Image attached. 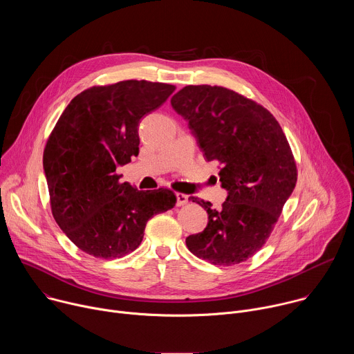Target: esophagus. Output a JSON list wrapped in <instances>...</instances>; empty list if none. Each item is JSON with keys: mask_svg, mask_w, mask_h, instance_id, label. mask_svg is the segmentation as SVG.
<instances>
[{"mask_svg": "<svg viewBox=\"0 0 354 354\" xmlns=\"http://www.w3.org/2000/svg\"><path fill=\"white\" fill-rule=\"evenodd\" d=\"M189 201V196L183 193H176V206H183Z\"/></svg>", "mask_w": 354, "mask_h": 354, "instance_id": "34e87169", "label": "esophagus"}]
</instances>
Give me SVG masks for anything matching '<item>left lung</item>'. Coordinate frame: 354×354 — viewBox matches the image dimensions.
I'll use <instances>...</instances> for the list:
<instances>
[{
    "label": "left lung",
    "mask_w": 354,
    "mask_h": 354,
    "mask_svg": "<svg viewBox=\"0 0 354 354\" xmlns=\"http://www.w3.org/2000/svg\"><path fill=\"white\" fill-rule=\"evenodd\" d=\"M171 105L207 161H218L221 209L190 197L209 214L207 227L186 238L193 255L213 265L245 262L263 246L297 182L288 141L273 115L245 96L210 85H187Z\"/></svg>",
    "instance_id": "left-lung-1"
}]
</instances>
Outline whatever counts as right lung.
Wrapping results in <instances>:
<instances>
[{
    "mask_svg": "<svg viewBox=\"0 0 354 354\" xmlns=\"http://www.w3.org/2000/svg\"><path fill=\"white\" fill-rule=\"evenodd\" d=\"M174 91L145 80L92 86L71 100L50 134L43 169L52 213L88 255L126 257L141 243L147 221L175 206L172 190H137L116 174L138 156L140 120Z\"/></svg>",
    "mask_w": 354,
    "mask_h": 354,
    "instance_id": "1",
    "label": "right lung"
}]
</instances>
